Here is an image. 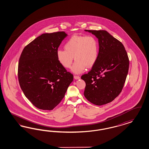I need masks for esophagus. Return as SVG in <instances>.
Instances as JSON below:
<instances>
[{"mask_svg": "<svg viewBox=\"0 0 149 149\" xmlns=\"http://www.w3.org/2000/svg\"><path fill=\"white\" fill-rule=\"evenodd\" d=\"M74 79H80V77L79 76H77V75H74Z\"/></svg>", "mask_w": 149, "mask_h": 149, "instance_id": "1", "label": "esophagus"}]
</instances>
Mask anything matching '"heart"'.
Instances as JSON below:
<instances>
[{
    "instance_id": "b5f03b06",
    "label": "heart",
    "mask_w": 149,
    "mask_h": 149,
    "mask_svg": "<svg viewBox=\"0 0 149 149\" xmlns=\"http://www.w3.org/2000/svg\"><path fill=\"white\" fill-rule=\"evenodd\" d=\"M64 50L59 49L56 52L58 62L64 68H70L74 57L75 62L72 71L77 74L82 72L86 67H93L98 57V42L91 35L72 36L64 44Z\"/></svg>"
}]
</instances>
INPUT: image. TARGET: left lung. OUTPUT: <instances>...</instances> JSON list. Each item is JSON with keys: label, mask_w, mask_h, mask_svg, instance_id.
<instances>
[{"label": "left lung", "mask_w": 149, "mask_h": 149, "mask_svg": "<svg viewBox=\"0 0 149 149\" xmlns=\"http://www.w3.org/2000/svg\"><path fill=\"white\" fill-rule=\"evenodd\" d=\"M85 31L98 39L97 60L81 79L86 83L84 96L88 101L101 106L113 101L121 93L128 72L129 61L121 42L104 30Z\"/></svg>", "instance_id": "8db88e82"}]
</instances>
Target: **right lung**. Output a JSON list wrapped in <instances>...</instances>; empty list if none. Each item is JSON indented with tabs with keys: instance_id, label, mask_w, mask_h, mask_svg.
Returning a JSON list of instances; mask_svg holds the SVG:
<instances>
[{
	"instance_id": "right-lung-1",
	"label": "right lung",
	"mask_w": 149,
	"mask_h": 149,
	"mask_svg": "<svg viewBox=\"0 0 149 149\" xmlns=\"http://www.w3.org/2000/svg\"><path fill=\"white\" fill-rule=\"evenodd\" d=\"M67 36L64 31L43 33L25 47L21 54L19 84L25 96L37 108H55L73 80V75L56 58L58 47Z\"/></svg>"
}]
</instances>
